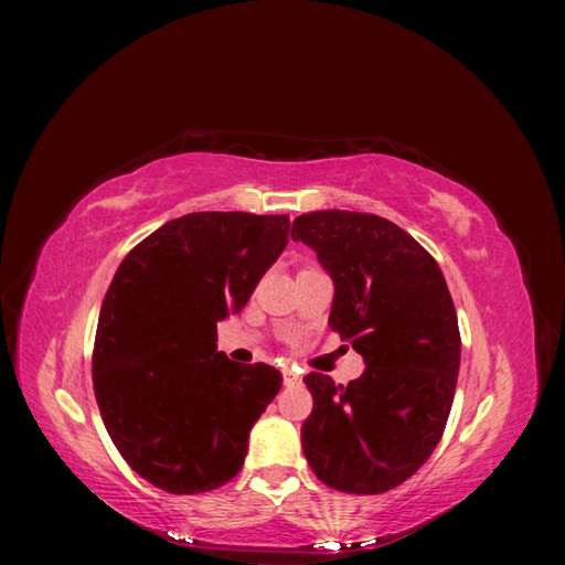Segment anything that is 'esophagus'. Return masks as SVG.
<instances>
[{"label":"esophagus","mask_w":565,"mask_h":565,"mask_svg":"<svg viewBox=\"0 0 565 565\" xmlns=\"http://www.w3.org/2000/svg\"><path fill=\"white\" fill-rule=\"evenodd\" d=\"M282 382H285V386H299V384H301V377H299V374H297L295 370L285 367V370H282Z\"/></svg>","instance_id":"obj_1"}]
</instances>
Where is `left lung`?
I'll list each match as a JSON object with an SVG mask.
<instances>
[{"mask_svg": "<svg viewBox=\"0 0 565 565\" xmlns=\"http://www.w3.org/2000/svg\"><path fill=\"white\" fill-rule=\"evenodd\" d=\"M334 280L330 328L363 355L347 386L320 372L303 382L313 409L301 446L324 486L380 494L407 481L446 431L461 339L434 256L377 214L322 210L295 218Z\"/></svg>", "mask_w": 565, "mask_h": 565, "instance_id": "obj_1", "label": "left lung"}]
</instances>
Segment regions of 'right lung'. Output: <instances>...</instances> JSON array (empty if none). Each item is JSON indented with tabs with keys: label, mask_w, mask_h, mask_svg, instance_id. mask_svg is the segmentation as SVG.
<instances>
[{
	"label": "right lung",
	"mask_w": 565,
	"mask_h": 565,
	"mask_svg": "<svg viewBox=\"0 0 565 565\" xmlns=\"http://www.w3.org/2000/svg\"><path fill=\"white\" fill-rule=\"evenodd\" d=\"M289 216L193 212L119 264L100 306L92 374L127 465L172 494L216 490L243 469L276 367L216 351V322L243 311L287 245Z\"/></svg>",
	"instance_id": "add662e5"
}]
</instances>
